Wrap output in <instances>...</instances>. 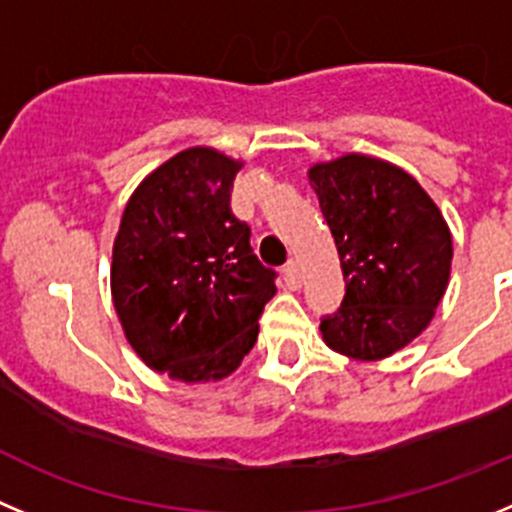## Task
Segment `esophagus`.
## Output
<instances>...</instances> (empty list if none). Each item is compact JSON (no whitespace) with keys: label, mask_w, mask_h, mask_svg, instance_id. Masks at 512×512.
Segmentation results:
<instances>
[{"label":"esophagus","mask_w":512,"mask_h":512,"mask_svg":"<svg viewBox=\"0 0 512 512\" xmlns=\"http://www.w3.org/2000/svg\"><path fill=\"white\" fill-rule=\"evenodd\" d=\"M283 278H285V285H288V288H293V290L301 288V283H303L301 262H298V260H288V262H285Z\"/></svg>","instance_id":"1"}]
</instances>
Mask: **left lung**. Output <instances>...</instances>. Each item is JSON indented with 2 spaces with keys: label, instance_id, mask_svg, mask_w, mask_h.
<instances>
[{
  "label": "left lung",
  "instance_id": "1",
  "mask_svg": "<svg viewBox=\"0 0 512 512\" xmlns=\"http://www.w3.org/2000/svg\"><path fill=\"white\" fill-rule=\"evenodd\" d=\"M308 181L342 262V306L321 319L334 352L372 362L413 342L434 319L451 270L439 206L403 168L370 155L316 163Z\"/></svg>",
  "mask_w": 512,
  "mask_h": 512
}]
</instances>
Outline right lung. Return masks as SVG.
<instances>
[{
  "instance_id": "add662e5",
  "label": "right lung",
  "mask_w": 512,
  "mask_h": 512,
  "mask_svg": "<svg viewBox=\"0 0 512 512\" xmlns=\"http://www.w3.org/2000/svg\"><path fill=\"white\" fill-rule=\"evenodd\" d=\"M242 163L188 147L155 168L124 206L112 298L124 336L155 372L181 382L232 375L255 347L275 270L232 214Z\"/></svg>"
}]
</instances>
